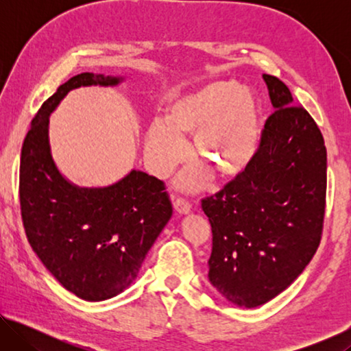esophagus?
<instances>
[{"label":"esophagus","instance_id":"obj_1","mask_svg":"<svg viewBox=\"0 0 351 351\" xmlns=\"http://www.w3.org/2000/svg\"><path fill=\"white\" fill-rule=\"evenodd\" d=\"M173 206L178 213H189L190 209H192V204H190L186 198H176Z\"/></svg>","mask_w":351,"mask_h":351}]
</instances>
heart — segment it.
Listing matches in <instances>:
<instances>
[{"label": "heart", "mask_w": 351, "mask_h": 351, "mask_svg": "<svg viewBox=\"0 0 351 351\" xmlns=\"http://www.w3.org/2000/svg\"><path fill=\"white\" fill-rule=\"evenodd\" d=\"M258 133L254 94L234 80L212 82L176 99L167 122L152 123L145 141L147 161L154 175L167 176L187 156L184 138L195 134L198 161L219 176H237L252 162Z\"/></svg>", "instance_id": "heart-1"}]
</instances>
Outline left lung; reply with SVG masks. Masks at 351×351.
<instances>
[{"instance_id": "obj_1", "label": "left lung", "mask_w": 351, "mask_h": 351, "mask_svg": "<svg viewBox=\"0 0 351 351\" xmlns=\"http://www.w3.org/2000/svg\"><path fill=\"white\" fill-rule=\"evenodd\" d=\"M274 112L249 167L201 199L212 228L209 280L245 308L287 289L316 254L326 203V148L288 86L263 74Z\"/></svg>"}]
</instances>
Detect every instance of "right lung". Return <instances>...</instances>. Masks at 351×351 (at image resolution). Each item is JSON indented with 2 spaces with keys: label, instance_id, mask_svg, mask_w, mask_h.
<instances>
[{
  "label": "right lung",
  "instance_id": "1",
  "mask_svg": "<svg viewBox=\"0 0 351 351\" xmlns=\"http://www.w3.org/2000/svg\"><path fill=\"white\" fill-rule=\"evenodd\" d=\"M119 82L93 73L71 77L40 106L21 148L20 209L29 245L63 288L91 302L132 285L173 213L164 181L144 171L105 189H79L52 161L47 125L60 100L74 88Z\"/></svg>",
  "mask_w": 351,
  "mask_h": 351
}]
</instances>
